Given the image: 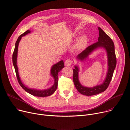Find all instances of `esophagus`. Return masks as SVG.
Masks as SVG:
<instances>
[{"label": "esophagus", "mask_w": 130, "mask_h": 130, "mask_svg": "<svg viewBox=\"0 0 130 130\" xmlns=\"http://www.w3.org/2000/svg\"><path fill=\"white\" fill-rule=\"evenodd\" d=\"M73 63V60L71 59H67L65 61V65L66 66H70Z\"/></svg>", "instance_id": "esophagus-1"}]
</instances>
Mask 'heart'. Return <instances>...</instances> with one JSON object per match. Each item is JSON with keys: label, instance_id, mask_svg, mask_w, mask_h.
Returning a JSON list of instances; mask_svg holds the SVG:
<instances>
[{"label": "heart", "instance_id": "b5f03b06", "mask_svg": "<svg viewBox=\"0 0 130 130\" xmlns=\"http://www.w3.org/2000/svg\"><path fill=\"white\" fill-rule=\"evenodd\" d=\"M87 42V39L85 36L80 37L77 41L75 46V48L76 50H79L84 47Z\"/></svg>", "mask_w": 130, "mask_h": 130}]
</instances>
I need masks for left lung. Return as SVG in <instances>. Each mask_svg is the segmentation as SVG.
Returning <instances> with one entry per match:
<instances>
[{
    "label": "left lung",
    "instance_id": "obj_1",
    "mask_svg": "<svg viewBox=\"0 0 130 130\" xmlns=\"http://www.w3.org/2000/svg\"><path fill=\"white\" fill-rule=\"evenodd\" d=\"M99 37L98 42L93 43L86 47L82 52L78 54L77 58L80 60H83L88 56L91 52L98 47L105 48L107 52L108 57L109 69L106 80L100 85H98L92 88L83 87L78 80V68L75 66L73 70V82L77 90L80 93L86 96H93L105 91L109 86L113 76V72L117 64V58L115 53V45L111 38L103 31L100 28H98Z\"/></svg>",
    "mask_w": 130,
    "mask_h": 130
}]
</instances>
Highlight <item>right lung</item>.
<instances>
[{"label": "right lung", "mask_w": 130, "mask_h": 130, "mask_svg": "<svg viewBox=\"0 0 130 130\" xmlns=\"http://www.w3.org/2000/svg\"><path fill=\"white\" fill-rule=\"evenodd\" d=\"M30 32V30H27L25 32L22 33V34L18 37V39H17L15 44V47L14 49L13 53L12 54V63L13 66L14 67V70L16 74V76L17 78V79H18V83L21 86V87L27 92L30 93L31 94L33 95V96H37V97H47L51 96V94H52L56 90L57 87V84H58V73L60 71V70L64 67V64L63 60H61V61L59 62L57 64L54 65L53 67H52L51 69V74L54 77V78L55 79V83L54 85L51 88L46 89L44 90H36V89H30L29 88H27L21 83V81L20 80V77L19 76V73H18V67H17V53H18V47L19 45V41H20L21 37L23 36H25L26 34H27L28 33H29Z\"/></svg>", "instance_id": "obj_1"}]
</instances>
